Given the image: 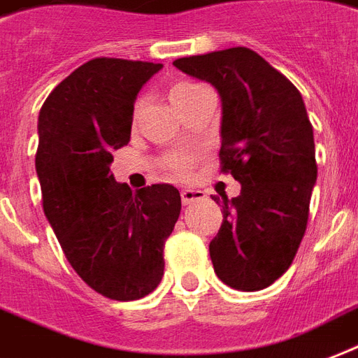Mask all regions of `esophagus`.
Returning a JSON list of instances; mask_svg holds the SVG:
<instances>
[{
  "instance_id": "1",
  "label": "esophagus",
  "mask_w": 358,
  "mask_h": 358,
  "mask_svg": "<svg viewBox=\"0 0 358 358\" xmlns=\"http://www.w3.org/2000/svg\"><path fill=\"white\" fill-rule=\"evenodd\" d=\"M182 203L187 206V204H193L197 203V201H201V199H204V193L203 191L199 189H182Z\"/></svg>"
}]
</instances>
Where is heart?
Returning a JSON list of instances; mask_svg holds the SVG:
<instances>
[{
	"mask_svg": "<svg viewBox=\"0 0 358 358\" xmlns=\"http://www.w3.org/2000/svg\"><path fill=\"white\" fill-rule=\"evenodd\" d=\"M197 88H201V84H195V82H178V84H174V88L171 90V99H173V103H176V101L184 99L185 95H189L191 92H195ZM185 169H187V163H185V161H174V171H176V173H185Z\"/></svg>",
	"mask_w": 358,
	"mask_h": 358,
	"instance_id": "1",
	"label": "heart"
}]
</instances>
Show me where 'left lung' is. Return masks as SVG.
Listing matches in <instances>:
<instances>
[{
  "label": "left lung",
  "mask_w": 358,
  "mask_h": 358,
  "mask_svg": "<svg viewBox=\"0 0 358 358\" xmlns=\"http://www.w3.org/2000/svg\"><path fill=\"white\" fill-rule=\"evenodd\" d=\"M173 65L217 90L222 171L242 185L238 197H214L223 214L210 242L215 274L229 287L261 291L291 266L306 233L317 165L302 95L244 46Z\"/></svg>",
  "instance_id": "1"
}]
</instances>
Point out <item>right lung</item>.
<instances>
[{
    "instance_id": "right-lung-1",
    "label": "right lung",
    "mask_w": 358,
    "mask_h": 358,
    "mask_svg": "<svg viewBox=\"0 0 358 358\" xmlns=\"http://www.w3.org/2000/svg\"><path fill=\"white\" fill-rule=\"evenodd\" d=\"M161 64L95 58L73 71L41 106L35 171L43 208L78 276L106 299L138 300L163 278V248L178 222V189L131 191L110 173L129 143L133 108Z\"/></svg>"
}]
</instances>
